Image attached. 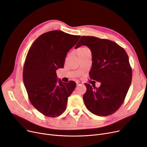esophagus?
I'll return each mask as SVG.
<instances>
[{"label": "esophagus", "instance_id": "esophagus-1", "mask_svg": "<svg viewBox=\"0 0 147 147\" xmlns=\"http://www.w3.org/2000/svg\"><path fill=\"white\" fill-rule=\"evenodd\" d=\"M83 84V82H80V81H78V82H76V86H80V85H82Z\"/></svg>", "mask_w": 147, "mask_h": 147}]
</instances>
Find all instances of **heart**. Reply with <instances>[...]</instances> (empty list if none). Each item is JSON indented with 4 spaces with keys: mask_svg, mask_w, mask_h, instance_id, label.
<instances>
[{
    "mask_svg": "<svg viewBox=\"0 0 147 147\" xmlns=\"http://www.w3.org/2000/svg\"><path fill=\"white\" fill-rule=\"evenodd\" d=\"M88 50H90L88 48H87V47H82V48H80L78 49V51H77V53H78V54H82V53H85L86 51H87Z\"/></svg>",
    "mask_w": 147,
    "mask_h": 147,
    "instance_id": "b5f03b06",
    "label": "heart"
}]
</instances>
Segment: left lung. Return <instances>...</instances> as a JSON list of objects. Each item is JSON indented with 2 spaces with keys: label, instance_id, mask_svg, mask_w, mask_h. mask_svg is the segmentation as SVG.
I'll list each match as a JSON object with an SVG mask.
<instances>
[{
  "label": "left lung",
  "instance_id": "obj_1",
  "mask_svg": "<svg viewBox=\"0 0 147 147\" xmlns=\"http://www.w3.org/2000/svg\"><path fill=\"white\" fill-rule=\"evenodd\" d=\"M82 45L88 47L92 54L90 79L101 82L98 88L85 83L84 102L96 115L113 114L121 106L131 84L132 70L128 55L114 42L94 36H82L75 48Z\"/></svg>",
  "mask_w": 147,
  "mask_h": 147
}]
</instances>
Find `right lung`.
Masks as SVG:
<instances>
[{"instance_id":"add662e5","label":"right lung","mask_w":147,"mask_h":147,"mask_svg":"<svg viewBox=\"0 0 147 147\" xmlns=\"http://www.w3.org/2000/svg\"><path fill=\"white\" fill-rule=\"evenodd\" d=\"M81 36L52 30L34 40L27 54L23 78L32 105L46 117H58L66 109L76 83L57 79L56 70L64 67L67 53Z\"/></svg>"}]
</instances>
